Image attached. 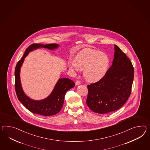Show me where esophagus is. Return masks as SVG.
Segmentation results:
<instances>
[{
  "label": "esophagus",
  "instance_id": "obj_1",
  "mask_svg": "<svg viewBox=\"0 0 150 150\" xmlns=\"http://www.w3.org/2000/svg\"><path fill=\"white\" fill-rule=\"evenodd\" d=\"M81 84V83L80 81H77L76 82V85H80Z\"/></svg>",
  "mask_w": 150,
  "mask_h": 150
}]
</instances>
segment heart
I'll return each mask as SVG.
<instances>
[{
	"instance_id": "heart-1",
	"label": "heart",
	"mask_w": 150,
	"mask_h": 150,
	"mask_svg": "<svg viewBox=\"0 0 150 150\" xmlns=\"http://www.w3.org/2000/svg\"><path fill=\"white\" fill-rule=\"evenodd\" d=\"M110 65L107 54L98 50L87 48L77 54L75 60L68 63L69 69L75 72L83 69V76L89 81L95 83L103 78Z\"/></svg>"
}]
</instances>
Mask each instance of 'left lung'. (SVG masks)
<instances>
[{
    "label": "left lung",
    "instance_id": "obj_1",
    "mask_svg": "<svg viewBox=\"0 0 150 150\" xmlns=\"http://www.w3.org/2000/svg\"><path fill=\"white\" fill-rule=\"evenodd\" d=\"M114 59L105 76L88 85L86 104L92 111L101 114L122 107L131 95L134 68L129 59L114 45Z\"/></svg>",
    "mask_w": 150,
    "mask_h": 150
}]
</instances>
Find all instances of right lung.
I'll return each mask as SVG.
<instances>
[{"instance_id":"right-lung-1","label":"right lung","mask_w":150,"mask_h":150,"mask_svg":"<svg viewBox=\"0 0 150 150\" xmlns=\"http://www.w3.org/2000/svg\"><path fill=\"white\" fill-rule=\"evenodd\" d=\"M59 47V45L58 44H33L27 48L23 57L18 62L16 66L15 71V90L18 99L27 109L34 114H37L44 116L54 115L57 114L61 110L63 106L66 93L75 86V84L73 81L69 78H60L55 85L54 88L50 95L46 98L40 100H33L31 98L27 96L23 91L21 81L20 72L21 68L23 65L25 57L31 52L41 48L54 50H57Z\"/></svg>"}]
</instances>
